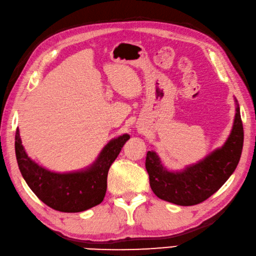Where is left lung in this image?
<instances>
[{
	"mask_svg": "<svg viewBox=\"0 0 256 256\" xmlns=\"http://www.w3.org/2000/svg\"><path fill=\"white\" fill-rule=\"evenodd\" d=\"M236 102L232 130L222 147L181 170H169L154 150L148 151L146 169L150 186L159 199L178 206L201 203L220 189L236 170L243 148V124L240 106Z\"/></svg>",
	"mask_w": 256,
	"mask_h": 256,
	"instance_id": "obj_1",
	"label": "left lung"
}]
</instances>
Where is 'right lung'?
I'll return each mask as SVG.
<instances>
[{
  "mask_svg": "<svg viewBox=\"0 0 256 256\" xmlns=\"http://www.w3.org/2000/svg\"><path fill=\"white\" fill-rule=\"evenodd\" d=\"M130 136L109 140L92 164L70 172H55L35 162L22 144L20 130L15 134V154L20 174L35 196L46 206L60 212H82L102 203L107 190V176Z\"/></svg>",
  "mask_w": 256,
  "mask_h": 256,
  "instance_id": "obj_1",
  "label": "right lung"
}]
</instances>
